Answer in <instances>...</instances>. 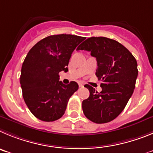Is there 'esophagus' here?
I'll return each mask as SVG.
<instances>
[{
  "mask_svg": "<svg viewBox=\"0 0 153 153\" xmlns=\"http://www.w3.org/2000/svg\"><path fill=\"white\" fill-rule=\"evenodd\" d=\"M78 85H79L80 88H82V87H84L83 83H82V82H78Z\"/></svg>",
  "mask_w": 153,
  "mask_h": 153,
  "instance_id": "34e87169",
  "label": "esophagus"
}]
</instances>
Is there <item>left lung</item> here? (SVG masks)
Segmentation results:
<instances>
[{"label":"left lung","mask_w":153,"mask_h":153,"mask_svg":"<svg viewBox=\"0 0 153 153\" xmlns=\"http://www.w3.org/2000/svg\"><path fill=\"white\" fill-rule=\"evenodd\" d=\"M77 49L89 51L96 58L95 75L102 82L100 92L85 85L90 95L82 101L84 114L94 123H108L123 111L133 94L138 75L137 60L122 44L106 37H91Z\"/></svg>","instance_id":"1"}]
</instances>
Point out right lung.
Returning <instances> with one entry per match:
<instances>
[{
	"mask_svg": "<svg viewBox=\"0 0 153 153\" xmlns=\"http://www.w3.org/2000/svg\"><path fill=\"white\" fill-rule=\"evenodd\" d=\"M85 37L59 34L46 37L29 51L20 78L23 97L30 112L39 120L61 118L71 96L78 89L75 82L64 85L59 73L68 71L71 53Z\"/></svg>",
	"mask_w": 153,
	"mask_h": 153,
	"instance_id": "add662e5",
	"label": "right lung"
}]
</instances>
